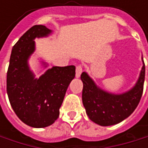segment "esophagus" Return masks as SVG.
Segmentation results:
<instances>
[{"label":"esophagus","mask_w":148,"mask_h":148,"mask_svg":"<svg viewBox=\"0 0 148 148\" xmlns=\"http://www.w3.org/2000/svg\"><path fill=\"white\" fill-rule=\"evenodd\" d=\"M82 73V67L80 65H78L76 67V74H75V76L76 78H79L80 76V74Z\"/></svg>","instance_id":"34e87169"}]
</instances>
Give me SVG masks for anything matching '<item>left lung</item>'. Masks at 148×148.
<instances>
[{"label":"left lung","instance_id":"8db88e82","mask_svg":"<svg viewBox=\"0 0 148 148\" xmlns=\"http://www.w3.org/2000/svg\"><path fill=\"white\" fill-rule=\"evenodd\" d=\"M141 61L142 68L135 84L121 93L105 91L86 72L81 74L82 102L90 120L100 126H110L123 122L133 113L143 92L145 64L142 56Z\"/></svg>","mask_w":148,"mask_h":148}]
</instances>
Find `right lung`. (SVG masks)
I'll use <instances>...</instances> for the list:
<instances>
[{
  "mask_svg": "<svg viewBox=\"0 0 148 148\" xmlns=\"http://www.w3.org/2000/svg\"><path fill=\"white\" fill-rule=\"evenodd\" d=\"M53 30L37 25L30 28L15 44L7 74V92L17 116L32 128H45L59 116L67 89L75 76L74 65L54 66L39 60L38 74L31 69L29 60L36 50V38H48Z\"/></svg>",
  "mask_w": 148,
  "mask_h": 148,
  "instance_id": "obj_1",
  "label": "right lung"
}]
</instances>
